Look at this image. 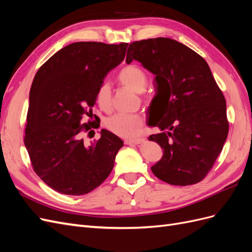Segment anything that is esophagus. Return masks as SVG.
I'll return each mask as SVG.
<instances>
[{"instance_id": "1", "label": "esophagus", "mask_w": 252, "mask_h": 252, "mask_svg": "<svg viewBox=\"0 0 252 252\" xmlns=\"http://www.w3.org/2000/svg\"><path fill=\"white\" fill-rule=\"evenodd\" d=\"M145 140L144 139H134V140H125V144L127 145H139L142 144Z\"/></svg>"}]
</instances>
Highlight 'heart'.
Masks as SVG:
<instances>
[{
	"label": "heart",
	"mask_w": 252,
	"mask_h": 252,
	"mask_svg": "<svg viewBox=\"0 0 252 252\" xmlns=\"http://www.w3.org/2000/svg\"><path fill=\"white\" fill-rule=\"evenodd\" d=\"M118 81L122 85L131 89L134 93H143L147 85L145 72L134 65H128L118 74ZM111 87L108 83H103L96 91V102L104 111H110L112 107ZM144 117L140 113L114 114L105 122V127L114 134L122 138L133 139L143 131Z\"/></svg>",
	"instance_id": "b5f03b06"
}]
</instances>
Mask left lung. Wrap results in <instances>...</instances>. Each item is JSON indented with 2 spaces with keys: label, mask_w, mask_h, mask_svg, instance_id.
Returning <instances> with one entry per match:
<instances>
[{
  "label": "left lung",
  "mask_w": 252,
  "mask_h": 252,
  "mask_svg": "<svg viewBox=\"0 0 252 252\" xmlns=\"http://www.w3.org/2000/svg\"><path fill=\"white\" fill-rule=\"evenodd\" d=\"M132 60L156 75L147 124L161 130L149 140L162 147L163 157L151 171L170 185L196 184L212 168L229 130L223 93L207 62L175 40L133 42L126 63Z\"/></svg>",
  "instance_id": "8db88e82"
}]
</instances>
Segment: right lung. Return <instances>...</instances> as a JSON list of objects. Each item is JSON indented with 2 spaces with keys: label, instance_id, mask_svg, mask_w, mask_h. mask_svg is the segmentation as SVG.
Returning a JSON list of instances; mask_svg holds the SVG:
<instances>
[{
  "label": "right lung",
  "instance_id": "1",
  "mask_svg": "<svg viewBox=\"0 0 252 252\" xmlns=\"http://www.w3.org/2000/svg\"><path fill=\"white\" fill-rule=\"evenodd\" d=\"M127 46L75 42L56 52L35 74L24 143L34 172L60 193L82 195L100 186L124 145L106 129L97 141L86 144L82 133L97 126L82 119L93 114L98 87L124 60Z\"/></svg>",
  "mask_w": 252,
  "mask_h": 252
}]
</instances>
